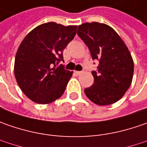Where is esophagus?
<instances>
[{
	"label": "esophagus",
	"mask_w": 147,
	"mask_h": 147,
	"mask_svg": "<svg viewBox=\"0 0 147 147\" xmlns=\"http://www.w3.org/2000/svg\"><path fill=\"white\" fill-rule=\"evenodd\" d=\"M82 73V71H75V74L77 75V76H80V74Z\"/></svg>",
	"instance_id": "obj_1"
}]
</instances>
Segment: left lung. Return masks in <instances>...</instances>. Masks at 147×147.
<instances>
[{
	"instance_id": "left-lung-1",
	"label": "left lung",
	"mask_w": 147,
	"mask_h": 147,
	"mask_svg": "<svg viewBox=\"0 0 147 147\" xmlns=\"http://www.w3.org/2000/svg\"><path fill=\"white\" fill-rule=\"evenodd\" d=\"M77 34L88 46L92 58L99 61L97 71H92L94 84L84 89V94L99 106L116 102L133 80L134 60L129 49L114 29L104 23H83Z\"/></svg>"
}]
</instances>
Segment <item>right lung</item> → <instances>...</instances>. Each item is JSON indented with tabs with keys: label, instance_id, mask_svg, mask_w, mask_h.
Returning a JSON list of instances; mask_svg holds the SVG:
<instances>
[{
	"label": "right lung",
	"instance_id": "right-lung-1",
	"mask_svg": "<svg viewBox=\"0 0 147 147\" xmlns=\"http://www.w3.org/2000/svg\"><path fill=\"white\" fill-rule=\"evenodd\" d=\"M77 26L54 22L31 31L21 42L15 56L14 76L18 86L32 101L49 104L59 98L72 76L65 70L63 51L76 34Z\"/></svg>",
	"mask_w": 147,
	"mask_h": 147
}]
</instances>
